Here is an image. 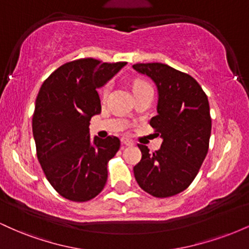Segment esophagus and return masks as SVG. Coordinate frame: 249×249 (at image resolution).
<instances>
[{
	"label": "esophagus",
	"instance_id": "1",
	"mask_svg": "<svg viewBox=\"0 0 249 249\" xmlns=\"http://www.w3.org/2000/svg\"><path fill=\"white\" fill-rule=\"evenodd\" d=\"M122 144L125 145V146H132L133 142L130 141V139H127V138H122Z\"/></svg>",
	"mask_w": 249,
	"mask_h": 249
}]
</instances>
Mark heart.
I'll use <instances>...</instances> for the list:
<instances>
[{"mask_svg": "<svg viewBox=\"0 0 249 249\" xmlns=\"http://www.w3.org/2000/svg\"><path fill=\"white\" fill-rule=\"evenodd\" d=\"M146 87H150V85H147L145 82L138 81V82L134 83V85H133V91H134V90H138V89L146 88ZM107 92H108V85H107V87L103 89V90H102V95H103V96H107Z\"/></svg>", "mask_w": 249, "mask_h": 249, "instance_id": "b5f03b06", "label": "heart"}]
</instances>
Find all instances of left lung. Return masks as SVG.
<instances>
[{"instance_id": "left-lung-1", "label": "left lung", "mask_w": 249, "mask_h": 249, "mask_svg": "<svg viewBox=\"0 0 249 249\" xmlns=\"http://www.w3.org/2000/svg\"><path fill=\"white\" fill-rule=\"evenodd\" d=\"M132 68L156 84L157 116L150 124L162 139L153 153L138 145L142 156L133 167L134 178L151 196H176L190 186L208 152L212 121L207 96L193 77L167 64L142 63Z\"/></svg>"}]
</instances>
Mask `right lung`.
I'll use <instances>...</instances> for the list:
<instances>
[{"mask_svg": "<svg viewBox=\"0 0 249 249\" xmlns=\"http://www.w3.org/2000/svg\"><path fill=\"white\" fill-rule=\"evenodd\" d=\"M126 65L83 58L63 64L45 79L35 103L37 158L51 186L64 198L88 201L102 192L117 137L90 138V121L102 111L97 89Z\"/></svg>", "mask_w": 249, "mask_h": 249, "instance_id": "obj_1", "label": "right lung"}]
</instances>
